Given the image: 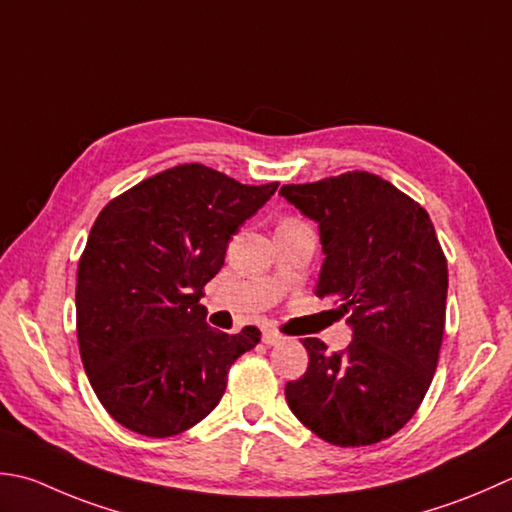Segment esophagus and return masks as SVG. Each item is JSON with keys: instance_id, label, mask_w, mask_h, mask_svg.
<instances>
[{"instance_id": "esophagus-1", "label": "esophagus", "mask_w": 512, "mask_h": 512, "mask_svg": "<svg viewBox=\"0 0 512 512\" xmlns=\"http://www.w3.org/2000/svg\"><path fill=\"white\" fill-rule=\"evenodd\" d=\"M262 339H264V344H268V346H275V344L282 342L284 337L279 335L277 330H273V328H266V330H264V337H262Z\"/></svg>"}]
</instances>
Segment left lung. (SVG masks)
Instances as JSON below:
<instances>
[{
  "instance_id": "8db88e82",
  "label": "left lung",
  "mask_w": 512,
  "mask_h": 512,
  "mask_svg": "<svg viewBox=\"0 0 512 512\" xmlns=\"http://www.w3.org/2000/svg\"><path fill=\"white\" fill-rule=\"evenodd\" d=\"M319 224L317 297H333L353 342L328 355L306 337V373L286 384L293 415L335 446H370L417 413L433 382L446 324L448 268L435 226L415 199L353 170L279 190Z\"/></svg>"
}]
</instances>
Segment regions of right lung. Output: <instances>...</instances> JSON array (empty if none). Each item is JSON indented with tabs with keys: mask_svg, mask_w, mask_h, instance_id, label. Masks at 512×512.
<instances>
[{
	"mask_svg": "<svg viewBox=\"0 0 512 512\" xmlns=\"http://www.w3.org/2000/svg\"><path fill=\"white\" fill-rule=\"evenodd\" d=\"M277 186L179 164L97 215L77 266V342L88 382L117 424L173 437L219 404L230 366L262 333L210 328L199 299L230 237Z\"/></svg>",
	"mask_w": 512,
	"mask_h": 512,
	"instance_id": "obj_1",
	"label": "right lung"
}]
</instances>
